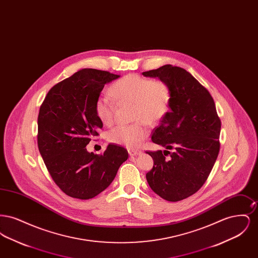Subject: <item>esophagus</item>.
<instances>
[{
	"label": "esophagus",
	"instance_id": "34e87169",
	"mask_svg": "<svg viewBox=\"0 0 258 258\" xmlns=\"http://www.w3.org/2000/svg\"><path fill=\"white\" fill-rule=\"evenodd\" d=\"M128 154L132 157H136V156H140L142 154V152L139 150H128Z\"/></svg>",
	"mask_w": 258,
	"mask_h": 258
}]
</instances>
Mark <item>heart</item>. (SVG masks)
Masks as SVG:
<instances>
[{"label":"heart","mask_w":258,"mask_h":258,"mask_svg":"<svg viewBox=\"0 0 258 258\" xmlns=\"http://www.w3.org/2000/svg\"><path fill=\"white\" fill-rule=\"evenodd\" d=\"M109 94L117 102H134V116L138 122L120 124L112 128L111 142L130 149L140 147L149 135L147 123H156L168 113L171 92L163 81L153 80L137 74H128L116 81ZM96 113L100 122L111 125L114 122L115 103L108 96L101 95L96 101Z\"/></svg>","instance_id":"1"}]
</instances>
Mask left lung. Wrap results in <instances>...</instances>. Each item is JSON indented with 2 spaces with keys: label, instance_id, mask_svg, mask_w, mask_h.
<instances>
[{
  "label": "left lung",
  "instance_id": "obj_1",
  "mask_svg": "<svg viewBox=\"0 0 258 258\" xmlns=\"http://www.w3.org/2000/svg\"><path fill=\"white\" fill-rule=\"evenodd\" d=\"M142 74L159 78L171 92L170 111L152 135L165 150L146 152L154 160L146 179L161 198L180 201L206 182L220 151L221 120L208 90L184 69L165 64Z\"/></svg>",
  "mask_w": 258,
  "mask_h": 258
}]
</instances>
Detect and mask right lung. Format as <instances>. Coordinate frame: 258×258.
<instances>
[{
	"mask_svg": "<svg viewBox=\"0 0 258 258\" xmlns=\"http://www.w3.org/2000/svg\"><path fill=\"white\" fill-rule=\"evenodd\" d=\"M120 75L83 69L52 87L37 118V146L53 181L69 197L90 199L113 182L127 151L109 144L103 155L86 146L102 123L96 101L103 87Z\"/></svg>",
	"mask_w": 258,
	"mask_h": 258,
	"instance_id": "right-lung-1",
	"label": "right lung"
}]
</instances>
